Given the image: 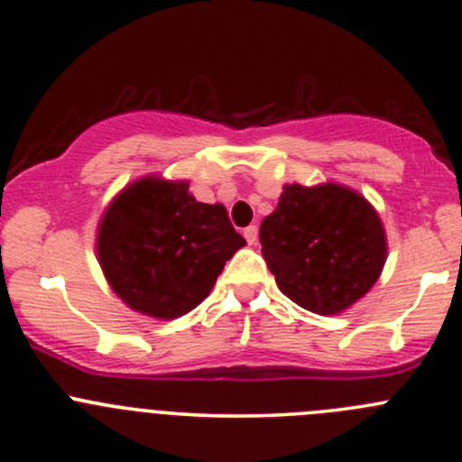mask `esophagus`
<instances>
[{
    "mask_svg": "<svg viewBox=\"0 0 462 462\" xmlns=\"http://www.w3.org/2000/svg\"><path fill=\"white\" fill-rule=\"evenodd\" d=\"M245 237H246V242H249V245H255V240H257V226H255V225L246 226V229H245Z\"/></svg>",
    "mask_w": 462,
    "mask_h": 462,
    "instance_id": "obj_1",
    "label": "esophagus"
}]
</instances>
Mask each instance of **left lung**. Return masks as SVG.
<instances>
[{
  "label": "left lung",
  "instance_id": "obj_1",
  "mask_svg": "<svg viewBox=\"0 0 462 462\" xmlns=\"http://www.w3.org/2000/svg\"><path fill=\"white\" fill-rule=\"evenodd\" d=\"M262 255L277 286L301 309L335 315L379 280L385 233L359 193L339 185H286L262 220Z\"/></svg>",
  "mask_w": 462,
  "mask_h": 462
}]
</instances>
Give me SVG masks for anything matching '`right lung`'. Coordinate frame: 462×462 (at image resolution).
<instances>
[{"instance_id":"add662e5","label":"right lung","mask_w":462,"mask_h":462,"mask_svg":"<svg viewBox=\"0 0 462 462\" xmlns=\"http://www.w3.org/2000/svg\"><path fill=\"white\" fill-rule=\"evenodd\" d=\"M245 245L222 205L198 202L187 182L143 178L106 211L97 251L130 309L173 319L209 295L225 262Z\"/></svg>"}]
</instances>
